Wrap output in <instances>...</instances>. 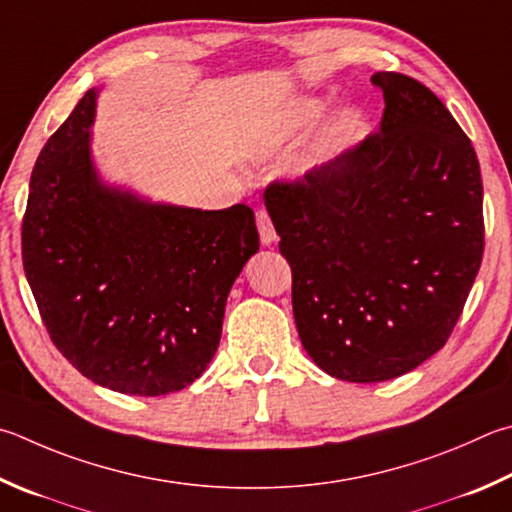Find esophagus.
I'll return each mask as SVG.
<instances>
[{
	"label": "esophagus",
	"instance_id": "1",
	"mask_svg": "<svg viewBox=\"0 0 512 512\" xmlns=\"http://www.w3.org/2000/svg\"><path fill=\"white\" fill-rule=\"evenodd\" d=\"M255 219H257V230H259V239H262L264 246H271L273 241L277 239V232L273 228V221L268 217V212L264 208H259L255 212Z\"/></svg>",
	"mask_w": 512,
	"mask_h": 512
}]
</instances>
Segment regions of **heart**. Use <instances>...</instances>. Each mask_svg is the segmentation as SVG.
<instances>
[{"label": "heart", "instance_id": "obj_1", "mask_svg": "<svg viewBox=\"0 0 512 512\" xmlns=\"http://www.w3.org/2000/svg\"><path fill=\"white\" fill-rule=\"evenodd\" d=\"M320 114H322V102L318 98L293 100L284 111H280V114H277L273 120H268V123L259 129V134L255 136V143H253L255 156L266 159V156L280 154L288 145L295 143L304 129L309 127ZM351 125H353V116L342 114L338 118V123L331 127V132L320 141L318 150H315V159H322V156L349 132Z\"/></svg>", "mask_w": 512, "mask_h": 512}]
</instances>
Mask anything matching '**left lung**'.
I'll use <instances>...</instances> for the list:
<instances>
[{
  "label": "left lung",
  "mask_w": 512,
  "mask_h": 512,
  "mask_svg": "<svg viewBox=\"0 0 512 512\" xmlns=\"http://www.w3.org/2000/svg\"><path fill=\"white\" fill-rule=\"evenodd\" d=\"M376 134L273 181L264 203L293 271L297 333L315 365L380 383L434 356L483 257V185L470 138L421 82L378 71Z\"/></svg>",
  "instance_id": "8db88e82"
}]
</instances>
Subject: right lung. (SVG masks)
<instances>
[{
	"label": "right lung",
	"mask_w": 512,
	"mask_h": 512,
	"mask_svg": "<svg viewBox=\"0 0 512 512\" xmlns=\"http://www.w3.org/2000/svg\"><path fill=\"white\" fill-rule=\"evenodd\" d=\"M96 89L46 145L22 221L26 280L53 345L96 385L163 396L215 356L230 286L259 250L253 210L150 203L91 161Z\"/></svg>",
	"instance_id": "1"
}]
</instances>
